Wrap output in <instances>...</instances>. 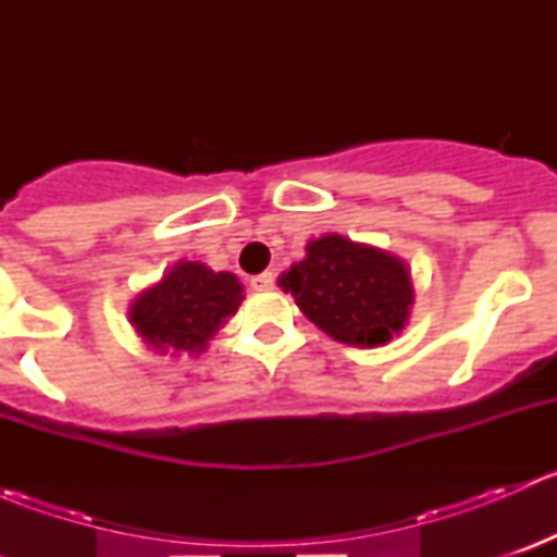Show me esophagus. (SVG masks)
Returning a JSON list of instances; mask_svg holds the SVG:
<instances>
[{"label": "esophagus", "instance_id": "esophagus-1", "mask_svg": "<svg viewBox=\"0 0 557 557\" xmlns=\"http://www.w3.org/2000/svg\"><path fill=\"white\" fill-rule=\"evenodd\" d=\"M252 290H272L274 288V272H263V274H256V277L250 280Z\"/></svg>", "mask_w": 557, "mask_h": 557}]
</instances>
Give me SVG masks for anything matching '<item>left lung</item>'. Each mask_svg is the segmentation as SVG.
I'll list each match as a JSON object with an SVG mask.
<instances>
[{"label":"left lung","mask_w":557,"mask_h":557,"mask_svg":"<svg viewBox=\"0 0 557 557\" xmlns=\"http://www.w3.org/2000/svg\"><path fill=\"white\" fill-rule=\"evenodd\" d=\"M280 285L320 331L356 347L391 342L409 320L414 299L401 258L342 234L312 239Z\"/></svg>","instance_id":"1"}]
</instances>
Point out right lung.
Masks as SVG:
<instances>
[{
	"label": "right lung",
	"instance_id": "right-lung-1",
	"mask_svg": "<svg viewBox=\"0 0 557 557\" xmlns=\"http://www.w3.org/2000/svg\"><path fill=\"white\" fill-rule=\"evenodd\" d=\"M239 305L243 285L232 272L177 261L161 283L134 299L128 323L156 352H201Z\"/></svg>",
	"mask_w": 557,
	"mask_h": 557
}]
</instances>
